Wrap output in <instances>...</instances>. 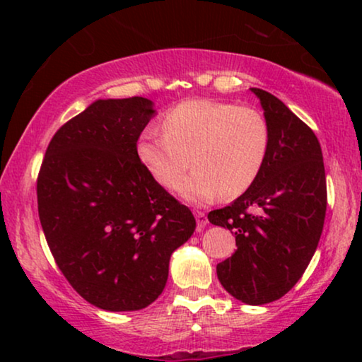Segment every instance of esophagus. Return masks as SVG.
<instances>
[{
    "label": "esophagus",
    "instance_id": "34e87169",
    "mask_svg": "<svg viewBox=\"0 0 362 362\" xmlns=\"http://www.w3.org/2000/svg\"><path fill=\"white\" fill-rule=\"evenodd\" d=\"M194 216H196V221H197V230H202L207 224H209V221H207V216L202 211H194Z\"/></svg>",
    "mask_w": 362,
    "mask_h": 362
}]
</instances>
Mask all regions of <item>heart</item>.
Here are the masks:
<instances>
[{"label":"heart","mask_w":362,"mask_h":362,"mask_svg":"<svg viewBox=\"0 0 362 362\" xmlns=\"http://www.w3.org/2000/svg\"><path fill=\"white\" fill-rule=\"evenodd\" d=\"M269 146V125L259 110L194 98L166 112L163 132L145 128L136 155L163 187L174 185L191 157L195 170L175 189L189 202H207L221 192L234 197L249 189L265 165Z\"/></svg>","instance_id":"heart-1"}]
</instances>
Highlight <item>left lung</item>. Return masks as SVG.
I'll use <instances>...</instances> for the list:
<instances>
[{
  "mask_svg": "<svg viewBox=\"0 0 362 362\" xmlns=\"http://www.w3.org/2000/svg\"><path fill=\"white\" fill-rule=\"evenodd\" d=\"M250 90L269 125V155L254 185L207 219L235 235L234 255L217 264L221 285L242 303L265 305L293 288L318 247L326 176L313 130L275 95Z\"/></svg>",
  "mask_w": 362,
  "mask_h": 362,
  "instance_id": "left-lung-1",
  "label": "left lung"
}]
</instances>
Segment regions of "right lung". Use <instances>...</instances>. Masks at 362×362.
<instances>
[{
    "label": "right lung",
    "instance_id": "right-lung-1",
    "mask_svg": "<svg viewBox=\"0 0 362 362\" xmlns=\"http://www.w3.org/2000/svg\"><path fill=\"white\" fill-rule=\"evenodd\" d=\"M143 97L95 100L62 125L37 176V211L54 260L97 308L135 311L161 295L171 254L196 219L145 170L136 141L155 117Z\"/></svg>",
    "mask_w": 362,
    "mask_h": 362
}]
</instances>
